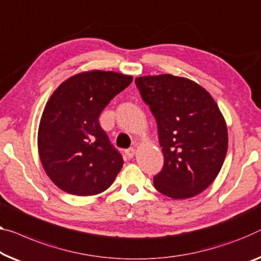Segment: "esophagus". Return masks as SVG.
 Masks as SVG:
<instances>
[{
    "instance_id": "34e87169",
    "label": "esophagus",
    "mask_w": 261,
    "mask_h": 261,
    "mask_svg": "<svg viewBox=\"0 0 261 261\" xmlns=\"http://www.w3.org/2000/svg\"><path fill=\"white\" fill-rule=\"evenodd\" d=\"M124 152H125V155L127 158H132L135 155V149L134 147H130V149H126Z\"/></svg>"
}]
</instances>
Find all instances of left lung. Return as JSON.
I'll list each match as a JSON object with an SVG mask.
<instances>
[{"instance_id":"left-lung-1","label":"left lung","mask_w":261,"mask_h":261,"mask_svg":"<svg viewBox=\"0 0 261 261\" xmlns=\"http://www.w3.org/2000/svg\"><path fill=\"white\" fill-rule=\"evenodd\" d=\"M135 83L157 122L164 154L155 190L172 199L203 192L227 152L226 123L215 99L196 82L169 73L137 77Z\"/></svg>"}]
</instances>
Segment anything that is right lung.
Wrapping results in <instances>:
<instances>
[{
  "label": "right lung",
  "instance_id": "obj_1",
  "mask_svg": "<svg viewBox=\"0 0 261 261\" xmlns=\"http://www.w3.org/2000/svg\"><path fill=\"white\" fill-rule=\"evenodd\" d=\"M132 76L91 70L64 81L50 97L38 127V153L48 177L63 191L92 196L106 191L123 158L99 125L110 100Z\"/></svg>",
  "mask_w": 261,
  "mask_h": 261
}]
</instances>
